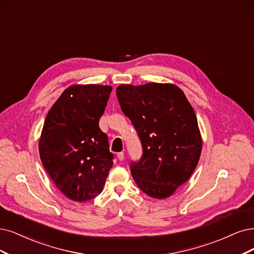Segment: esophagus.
Listing matches in <instances>:
<instances>
[{"mask_svg":"<svg viewBox=\"0 0 254 254\" xmlns=\"http://www.w3.org/2000/svg\"><path fill=\"white\" fill-rule=\"evenodd\" d=\"M117 157H118V159H119V160L120 161H122V160H124V159H125V153H118L117 154Z\"/></svg>","mask_w":254,"mask_h":254,"instance_id":"1","label":"esophagus"}]
</instances>
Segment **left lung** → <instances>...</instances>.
I'll list each match as a JSON object with an SVG mask.
<instances>
[{"mask_svg":"<svg viewBox=\"0 0 254 254\" xmlns=\"http://www.w3.org/2000/svg\"><path fill=\"white\" fill-rule=\"evenodd\" d=\"M116 94L143 148L141 160L130 165L133 179L147 195L166 199L198 165L202 137L195 113L173 83L120 84Z\"/></svg>","mask_w":254,"mask_h":254,"instance_id":"1","label":"left lung"}]
</instances>
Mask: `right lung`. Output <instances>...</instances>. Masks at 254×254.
Masks as SVG:
<instances>
[{
	"label": "right lung",
	"instance_id": "add662e5",
	"mask_svg": "<svg viewBox=\"0 0 254 254\" xmlns=\"http://www.w3.org/2000/svg\"><path fill=\"white\" fill-rule=\"evenodd\" d=\"M112 89L73 84L45 119L39 141L41 160L58 190L72 201L97 196L113 166L108 137L98 126Z\"/></svg>",
	"mask_w": 254,
	"mask_h": 254
}]
</instances>
